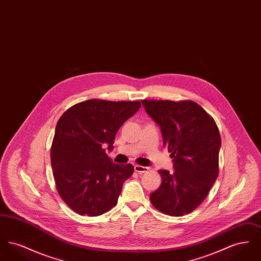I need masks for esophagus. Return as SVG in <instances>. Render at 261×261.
<instances>
[{
	"instance_id": "esophagus-1",
	"label": "esophagus",
	"mask_w": 261,
	"mask_h": 261,
	"mask_svg": "<svg viewBox=\"0 0 261 261\" xmlns=\"http://www.w3.org/2000/svg\"><path fill=\"white\" fill-rule=\"evenodd\" d=\"M134 169H135V171H136L137 173L143 174L145 173V172H148L149 167L141 166V165H135V166H134Z\"/></svg>"
}]
</instances>
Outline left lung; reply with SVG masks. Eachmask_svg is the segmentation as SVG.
<instances>
[{
	"instance_id": "left-lung-1",
	"label": "left lung",
	"mask_w": 261,
	"mask_h": 261,
	"mask_svg": "<svg viewBox=\"0 0 261 261\" xmlns=\"http://www.w3.org/2000/svg\"><path fill=\"white\" fill-rule=\"evenodd\" d=\"M146 112L161 127L171 152L174 172L161 169L162 184L149 195L152 205L182 216L204 200L218 176L221 138L211 115L192 100L143 99Z\"/></svg>"
}]
</instances>
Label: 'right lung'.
Segmentation results:
<instances>
[{
	"mask_svg": "<svg viewBox=\"0 0 261 261\" xmlns=\"http://www.w3.org/2000/svg\"><path fill=\"white\" fill-rule=\"evenodd\" d=\"M141 107L140 101L88 99L59 119L50 148L57 190L76 213L99 216L114 207L132 164L119 165L112 151L115 135Z\"/></svg>",
	"mask_w": 261,
	"mask_h": 261,
	"instance_id": "1",
	"label": "right lung"
}]
</instances>
